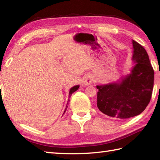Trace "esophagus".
Instances as JSON below:
<instances>
[{
  "mask_svg": "<svg viewBox=\"0 0 160 160\" xmlns=\"http://www.w3.org/2000/svg\"><path fill=\"white\" fill-rule=\"evenodd\" d=\"M93 81V77L90 76V75H87L85 77L83 78V82L85 85H89Z\"/></svg>",
  "mask_w": 160,
  "mask_h": 160,
  "instance_id": "obj_1",
  "label": "esophagus"
}]
</instances>
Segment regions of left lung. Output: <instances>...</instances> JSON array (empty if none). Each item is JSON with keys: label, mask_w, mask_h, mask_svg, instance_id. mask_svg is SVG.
Returning <instances> with one entry per match:
<instances>
[{"label": "left lung", "mask_w": 160, "mask_h": 160, "mask_svg": "<svg viewBox=\"0 0 160 160\" xmlns=\"http://www.w3.org/2000/svg\"><path fill=\"white\" fill-rule=\"evenodd\" d=\"M132 60L136 63L131 73L120 83L97 86V106L108 116L124 120L140 114L148 106L154 84V70L147 51L132 40Z\"/></svg>", "instance_id": "left-lung-1"}]
</instances>
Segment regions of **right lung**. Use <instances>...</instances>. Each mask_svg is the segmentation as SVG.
I'll return each instance as SVG.
<instances>
[{
	"instance_id": "1",
	"label": "right lung",
	"mask_w": 160,
	"mask_h": 160,
	"mask_svg": "<svg viewBox=\"0 0 160 160\" xmlns=\"http://www.w3.org/2000/svg\"><path fill=\"white\" fill-rule=\"evenodd\" d=\"M78 88H79V85H76V86H75V87H73L71 88V89H70V91H69V98L71 97V95H72V93H74L75 91H77V90L78 89ZM68 101H69V100H68ZM67 104H68V103H67ZM67 108V106H66V108H65V110H64V113H65V111H66Z\"/></svg>"
}]
</instances>
